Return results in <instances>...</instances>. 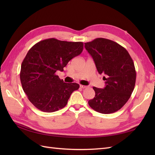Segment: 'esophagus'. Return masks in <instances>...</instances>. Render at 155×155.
I'll use <instances>...</instances> for the list:
<instances>
[{
	"label": "esophagus",
	"mask_w": 155,
	"mask_h": 155,
	"mask_svg": "<svg viewBox=\"0 0 155 155\" xmlns=\"http://www.w3.org/2000/svg\"><path fill=\"white\" fill-rule=\"evenodd\" d=\"M79 87H80L81 88H87V86L83 85H79Z\"/></svg>",
	"instance_id": "1"
}]
</instances>
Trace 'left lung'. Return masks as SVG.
I'll return each instance as SVG.
<instances>
[{"mask_svg": "<svg viewBox=\"0 0 155 155\" xmlns=\"http://www.w3.org/2000/svg\"><path fill=\"white\" fill-rule=\"evenodd\" d=\"M99 74H104L105 87H95V97L88 105L102 114L113 113L120 110L130 98L136 82L134 62L127 50L116 42L97 38L85 43Z\"/></svg>", "mask_w": 155, "mask_h": 155, "instance_id": "obj_1", "label": "left lung"}]
</instances>
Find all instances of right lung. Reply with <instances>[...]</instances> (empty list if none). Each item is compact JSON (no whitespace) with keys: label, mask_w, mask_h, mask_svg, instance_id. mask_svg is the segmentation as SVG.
Here are the masks:
<instances>
[{"label":"right lung","mask_w":155,"mask_h":155,"mask_svg":"<svg viewBox=\"0 0 155 155\" xmlns=\"http://www.w3.org/2000/svg\"><path fill=\"white\" fill-rule=\"evenodd\" d=\"M83 49L82 42L51 38L39 41L28 51L21 64L20 78L23 91L36 108L52 112L67 105L71 94L79 85L64 83L55 72L63 71Z\"/></svg>","instance_id":"add662e5"}]
</instances>
